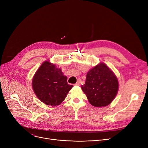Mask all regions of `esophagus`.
Returning <instances> with one entry per match:
<instances>
[{
	"label": "esophagus",
	"instance_id": "1",
	"mask_svg": "<svg viewBox=\"0 0 148 148\" xmlns=\"http://www.w3.org/2000/svg\"><path fill=\"white\" fill-rule=\"evenodd\" d=\"M80 83H81V80L79 79L77 81V83L75 84V85H77V86H79V85L80 84Z\"/></svg>",
	"mask_w": 148,
	"mask_h": 148
}]
</instances>
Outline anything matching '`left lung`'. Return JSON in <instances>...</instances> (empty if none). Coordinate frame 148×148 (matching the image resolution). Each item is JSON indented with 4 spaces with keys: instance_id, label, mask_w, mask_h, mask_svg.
Listing matches in <instances>:
<instances>
[{
    "instance_id": "left-lung-1",
    "label": "left lung",
    "mask_w": 148,
    "mask_h": 148,
    "mask_svg": "<svg viewBox=\"0 0 148 148\" xmlns=\"http://www.w3.org/2000/svg\"><path fill=\"white\" fill-rule=\"evenodd\" d=\"M81 88L92 106L101 107L114 100L118 92L119 82L112 70L100 62L88 72L85 84Z\"/></svg>"
}]
</instances>
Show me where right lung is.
Listing matches in <instances>:
<instances>
[{
	"mask_svg": "<svg viewBox=\"0 0 148 148\" xmlns=\"http://www.w3.org/2000/svg\"><path fill=\"white\" fill-rule=\"evenodd\" d=\"M32 88L38 98L52 106L60 105L73 87L67 83V77L49 61L44 62L32 79Z\"/></svg>",
	"mask_w": 148,
	"mask_h": 148,
	"instance_id": "add662e5",
	"label": "right lung"
}]
</instances>
